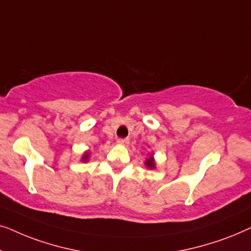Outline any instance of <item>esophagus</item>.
Returning <instances> with one entry per match:
<instances>
[{
	"label": "esophagus",
	"mask_w": 251,
	"mask_h": 251,
	"mask_svg": "<svg viewBox=\"0 0 251 251\" xmlns=\"http://www.w3.org/2000/svg\"><path fill=\"white\" fill-rule=\"evenodd\" d=\"M118 144H120V145H125V146H126L129 144V139H126V138H120V139H118Z\"/></svg>",
	"instance_id": "34e87169"
}]
</instances>
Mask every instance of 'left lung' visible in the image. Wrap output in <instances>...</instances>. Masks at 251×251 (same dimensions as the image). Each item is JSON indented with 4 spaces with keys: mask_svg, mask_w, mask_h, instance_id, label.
I'll list each match as a JSON object with an SVG mask.
<instances>
[{
    "mask_svg": "<svg viewBox=\"0 0 251 251\" xmlns=\"http://www.w3.org/2000/svg\"><path fill=\"white\" fill-rule=\"evenodd\" d=\"M145 166L147 168H150V169H154V168H155V162H154L153 156H150L149 159L145 161Z\"/></svg>",
    "mask_w": 251,
    "mask_h": 251,
    "instance_id": "obj_1",
    "label": "left lung"
}]
</instances>
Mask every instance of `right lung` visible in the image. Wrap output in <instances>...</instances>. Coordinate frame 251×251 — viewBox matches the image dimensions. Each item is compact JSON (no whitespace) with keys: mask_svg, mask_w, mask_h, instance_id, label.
Returning a JSON list of instances; mask_svg holds the SVG:
<instances>
[{"mask_svg":"<svg viewBox=\"0 0 251 251\" xmlns=\"http://www.w3.org/2000/svg\"><path fill=\"white\" fill-rule=\"evenodd\" d=\"M89 156H90V152H85V153L83 154V156H82L81 161H83V162H87L88 159H89Z\"/></svg>","mask_w":251,"mask_h":251,"instance_id":"right-lung-1","label":"right lung"}]
</instances>
